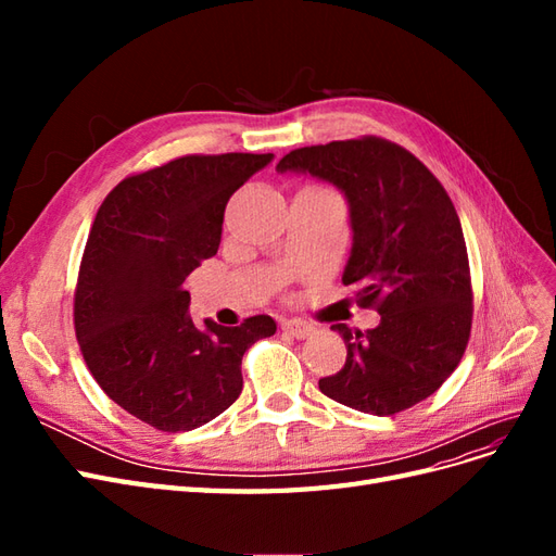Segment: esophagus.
<instances>
[{"mask_svg": "<svg viewBox=\"0 0 556 556\" xmlns=\"http://www.w3.org/2000/svg\"><path fill=\"white\" fill-rule=\"evenodd\" d=\"M280 327H282V331H288V333H292V336H294V339H306V336H311V333L315 331V327H313V325L304 323V319H299V317H292V319H285V323H282Z\"/></svg>", "mask_w": 556, "mask_h": 556, "instance_id": "34e87169", "label": "esophagus"}]
</instances>
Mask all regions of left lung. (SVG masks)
Here are the masks:
<instances>
[{
  "instance_id": "8db88e82",
  "label": "left lung",
  "mask_w": 556,
  "mask_h": 556,
  "mask_svg": "<svg viewBox=\"0 0 556 556\" xmlns=\"http://www.w3.org/2000/svg\"><path fill=\"white\" fill-rule=\"evenodd\" d=\"M278 172L311 174L350 206L352 250L343 285L376 308V329L331 325L348 348L319 392L371 415H394L431 396L452 376L473 323L468 252L452 199L406 148L380 137L296 148Z\"/></svg>"
}]
</instances>
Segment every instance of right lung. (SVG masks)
Segmentation results:
<instances>
[{"label":"right lung","mask_w":556,"mask_h":556,"mask_svg":"<svg viewBox=\"0 0 556 556\" xmlns=\"http://www.w3.org/2000/svg\"><path fill=\"white\" fill-rule=\"evenodd\" d=\"M271 153L185 155L127 176L99 206L74 292L76 339L109 399L160 431H192L243 390L241 359L276 333L188 315V278L220 248L225 206Z\"/></svg>","instance_id":"add662e5"}]
</instances>
